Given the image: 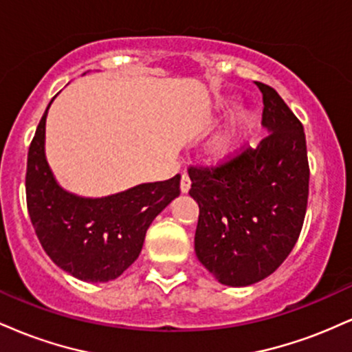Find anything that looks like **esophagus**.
<instances>
[{
    "instance_id": "esophagus-1",
    "label": "esophagus",
    "mask_w": 352,
    "mask_h": 352,
    "mask_svg": "<svg viewBox=\"0 0 352 352\" xmlns=\"http://www.w3.org/2000/svg\"><path fill=\"white\" fill-rule=\"evenodd\" d=\"M190 184H192V182H190V177L187 175V173H184V175H182V180H180V190H182V192L187 193L190 190Z\"/></svg>"
}]
</instances>
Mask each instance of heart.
Instances as JSON below:
<instances>
[{"mask_svg": "<svg viewBox=\"0 0 352 352\" xmlns=\"http://www.w3.org/2000/svg\"><path fill=\"white\" fill-rule=\"evenodd\" d=\"M232 107V104L223 102L220 104V111H228ZM254 124V117L253 114H240L233 120L232 124L225 129L223 132H220L213 142L210 144V155L213 157L215 160H228L232 157H235L238 152L241 151L243 147L246 137H248L250 131H252Z\"/></svg>", "mask_w": 352, "mask_h": 352, "instance_id": "1", "label": "heart"}]
</instances>
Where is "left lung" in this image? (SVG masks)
<instances>
[{"label": "left lung", "instance_id": "left-lung-1", "mask_svg": "<svg viewBox=\"0 0 352 352\" xmlns=\"http://www.w3.org/2000/svg\"><path fill=\"white\" fill-rule=\"evenodd\" d=\"M263 94L270 135L215 167H190L199 204L197 258L221 285L248 286L280 268L300 238L309 193L302 124L273 87Z\"/></svg>", "mask_w": 352, "mask_h": 352}]
</instances>
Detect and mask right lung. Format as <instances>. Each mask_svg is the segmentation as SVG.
<instances>
[{
    "instance_id": "right-lung-1",
    "label": "right lung",
    "mask_w": 352,
    "mask_h": 352,
    "mask_svg": "<svg viewBox=\"0 0 352 352\" xmlns=\"http://www.w3.org/2000/svg\"><path fill=\"white\" fill-rule=\"evenodd\" d=\"M47 109L28 152L26 204L31 223L44 252L60 270L82 281L116 280L139 258L153 218L180 195V175L104 199H82L66 192L44 155Z\"/></svg>"
}]
</instances>
